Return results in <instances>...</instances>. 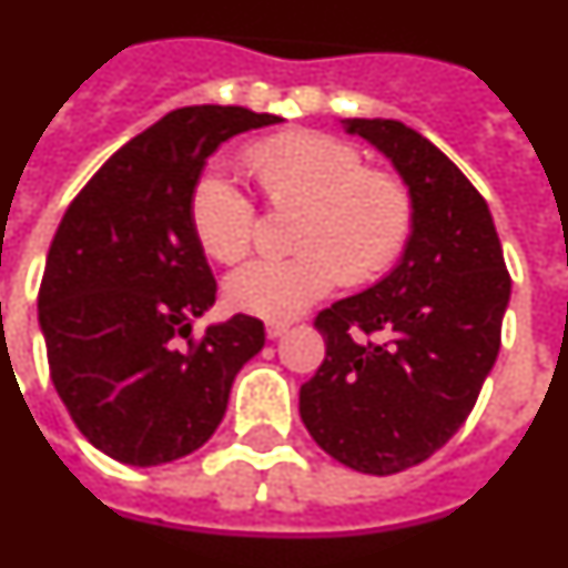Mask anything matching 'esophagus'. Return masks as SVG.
I'll return each mask as SVG.
<instances>
[{
  "label": "esophagus",
  "instance_id": "obj_1",
  "mask_svg": "<svg viewBox=\"0 0 568 568\" xmlns=\"http://www.w3.org/2000/svg\"><path fill=\"white\" fill-rule=\"evenodd\" d=\"M288 328H292V323H268V326H265V335L271 337V341H276V337H283L285 332H288Z\"/></svg>",
  "mask_w": 568,
  "mask_h": 568
}]
</instances>
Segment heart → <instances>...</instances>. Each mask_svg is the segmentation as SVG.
Here are the masks:
<instances>
[{"instance_id": "heart-1", "label": "heart", "mask_w": 568, "mask_h": 568, "mask_svg": "<svg viewBox=\"0 0 568 568\" xmlns=\"http://www.w3.org/2000/svg\"><path fill=\"white\" fill-rule=\"evenodd\" d=\"M247 173L274 207H303L294 227L300 254L254 260L225 280V300L242 314L283 323L326 297L337 283L366 285L404 254L416 202L402 175L366 166L361 150L321 132H283L245 150ZM190 227L216 262L251 251L254 202L222 170H204L190 190Z\"/></svg>"}]
</instances>
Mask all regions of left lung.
Masks as SVG:
<instances>
[{"label": "left lung", "mask_w": 568, "mask_h": 568, "mask_svg": "<svg viewBox=\"0 0 568 568\" xmlns=\"http://www.w3.org/2000/svg\"><path fill=\"white\" fill-rule=\"evenodd\" d=\"M343 126L393 161L416 225L381 283L314 317L326 357L300 387V418L332 459L389 476L430 459L470 416L497 361L511 276L488 204L445 152L402 121Z\"/></svg>", "instance_id": "1"}]
</instances>
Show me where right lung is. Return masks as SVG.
Returning a JSON list of instances; mask_svg holds the SVG:
<instances>
[{
	"label": "right lung",
	"instance_id": "1",
	"mask_svg": "<svg viewBox=\"0 0 568 568\" xmlns=\"http://www.w3.org/2000/svg\"><path fill=\"white\" fill-rule=\"evenodd\" d=\"M280 121L242 106L175 109L114 152L57 227L37 300L51 381L78 430L123 465L199 450L236 373L265 346L247 314L193 337L216 280L187 202L219 144Z\"/></svg>",
	"mask_w": 568,
	"mask_h": 568
}]
</instances>
